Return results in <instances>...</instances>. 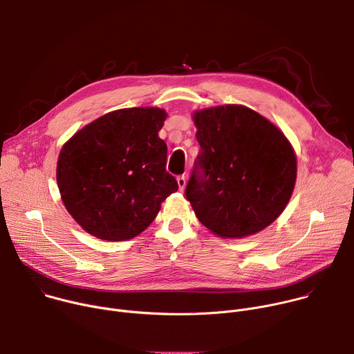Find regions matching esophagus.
Segmentation results:
<instances>
[{
    "label": "esophagus",
    "instance_id": "esophagus-1",
    "mask_svg": "<svg viewBox=\"0 0 354 354\" xmlns=\"http://www.w3.org/2000/svg\"><path fill=\"white\" fill-rule=\"evenodd\" d=\"M176 180H178L179 190H183L185 186H186V176H185V175H179V176L176 178Z\"/></svg>",
    "mask_w": 354,
    "mask_h": 354
}]
</instances>
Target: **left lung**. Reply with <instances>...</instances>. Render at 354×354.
Masks as SVG:
<instances>
[{
    "instance_id": "1",
    "label": "left lung",
    "mask_w": 354,
    "mask_h": 354,
    "mask_svg": "<svg viewBox=\"0 0 354 354\" xmlns=\"http://www.w3.org/2000/svg\"><path fill=\"white\" fill-rule=\"evenodd\" d=\"M200 153L185 194L198 221L221 238H242L270 225L286 209L297 160L286 136L241 105L193 115Z\"/></svg>"
}]
</instances>
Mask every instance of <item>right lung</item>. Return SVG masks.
Returning <instances> with one entry per match:
<instances>
[{
  "instance_id": "obj_1",
  "label": "right lung",
  "mask_w": 354,
  "mask_h": 354,
  "mask_svg": "<svg viewBox=\"0 0 354 354\" xmlns=\"http://www.w3.org/2000/svg\"><path fill=\"white\" fill-rule=\"evenodd\" d=\"M158 108L119 109L77 131L62 148L57 185L73 218L91 235L126 241L157 217L178 190L167 172V144Z\"/></svg>"
}]
</instances>
